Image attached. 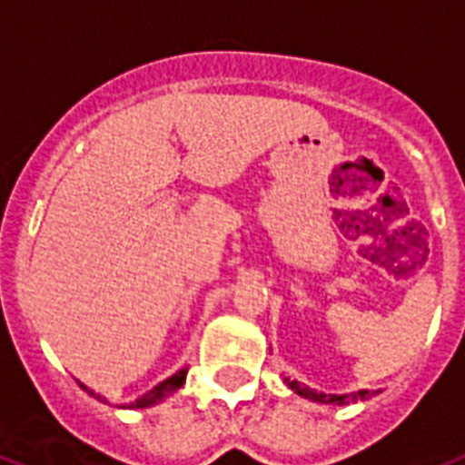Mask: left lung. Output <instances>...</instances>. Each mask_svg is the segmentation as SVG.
Listing matches in <instances>:
<instances>
[{"mask_svg": "<svg viewBox=\"0 0 465 465\" xmlns=\"http://www.w3.org/2000/svg\"><path fill=\"white\" fill-rule=\"evenodd\" d=\"M285 382L290 385V390H294V392L299 394V397H306L311 399V401H318V404H349V401H359V399H368L373 392H368V390H361V392H354V394H323V392H316V390H309V387H304L302 382H297V380H290L285 378Z\"/></svg>", "mask_w": 465, "mask_h": 465, "instance_id": "obj_1", "label": "left lung"}]
</instances>
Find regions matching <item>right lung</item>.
<instances>
[{
	"label": "right lung",
	"instance_id": "1",
	"mask_svg": "<svg viewBox=\"0 0 465 465\" xmlns=\"http://www.w3.org/2000/svg\"><path fill=\"white\" fill-rule=\"evenodd\" d=\"M185 378H187V368H180L178 373L171 375V378L163 380V382H159V385H156L154 390H149L147 394H142V397L135 399L133 404H125V409H149V406L159 404V401H163V399H166V397H171V394L175 392V390H180V387H183V382H185ZM80 387H83V390H87V387L83 385V382H80ZM87 392H90L92 397H97L99 401H106V399H104L102 394H94V392H92V390H87Z\"/></svg>",
	"mask_w": 465,
	"mask_h": 465
}]
</instances>
